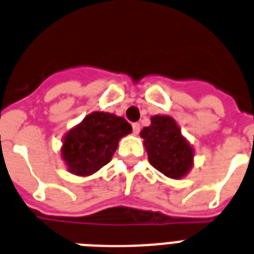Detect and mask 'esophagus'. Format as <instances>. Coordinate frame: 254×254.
<instances>
[{"label": "esophagus", "instance_id": "34e87169", "mask_svg": "<svg viewBox=\"0 0 254 254\" xmlns=\"http://www.w3.org/2000/svg\"><path fill=\"white\" fill-rule=\"evenodd\" d=\"M131 127H133V133L137 135L138 133H139V130H141V125L138 123H134L133 125H131Z\"/></svg>", "mask_w": 254, "mask_h": 254}]
</instances>
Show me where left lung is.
<instances>
[{
  "label": "left lung",
  "instance_id": "1",
  "mask_svg": "<svg viewBox=\"0 0 254 254\" xmlns=\"http://www.w3.org/2000/svg\"><path fill=\"white\" fill-rule=\"evenodd\" d=\"M150 120L151 124L141 130L148 163L170 179H184L194 166V148L174 117L155 115Z\"/></svg>",
  "mask_w": 254,
  "mask_h": 254
}]
</instances>
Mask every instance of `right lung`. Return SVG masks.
<instances>
[{"label": "right lung", "instance_id": "obj_1", "mask_svg": "<svg viewBox=\"0 0 254 254\" xmlns=\"http://www.w3.org/2000/svg\"><path fill=\"white\" fill-rule=\"evenodd\" d=\"M130 133V124L124 117L95 111L65 133L61 159L70 174L94 175L111 162L121 138Z\"/></svg>", "mask_w": 254, "mask_h": 254}]
</instances>
